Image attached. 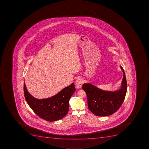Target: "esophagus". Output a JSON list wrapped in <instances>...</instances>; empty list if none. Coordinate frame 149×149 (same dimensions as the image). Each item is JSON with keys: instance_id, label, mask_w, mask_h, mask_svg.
Segmentation results:
<instances>
[{"instance_id": "34e87169", "label": "esophagus", "mask_w": 149, "mask_h": 149, "mask_svg": "<svg viewBox=\"0 0 149 149\" xmlns=\"http://www.w3.org/2000/svg\"><path fill=\"white\" fill-rule=\"evenodd\" d=\"M83 84V81L81 79V78H78L77 80H76V82H75V85H76V87L78 89H80L82 86V85Z\"/></svg>"}]
</instances>
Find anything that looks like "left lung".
Segmentation results:
<instances>
[{"label": "left lung", "mask_w": 149, "mask_h": 149, "mask_svg": "<svg viewBox=\"0 0 149 149\" xmlns=\"http://www.w3.org/2000/svg\"><path fill=\"white\" fill-rule=\"evenodd\" d=\"M124 76L120 89L116 91H106L87 83L84 84L82 89L87 97L89 110L97 116L111 115L120 108L125 99L127 91V82L125 73L121 66Z\"/></svg>", "instance_id": "obj_1"}]
</instances>
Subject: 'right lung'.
<instances>
[{"instance_id": "right-lung-1", "label": "right lung", "mask_w": 149, "mask_h": 149, "mask_svg": "<svg viewBox=\"0 0 149 149\" xmlns=\"http://www.w3.org/2000/svg\"><path fill=\"white\" fill-rule=\"evenodd\" d=\"M24 90L25 100L31 109L40 118L49 122L62 119L68 114L70 97L75 91L73 83L52 97L39 100L29 93L25 83Z\"/></svg>"}]
</instances>
